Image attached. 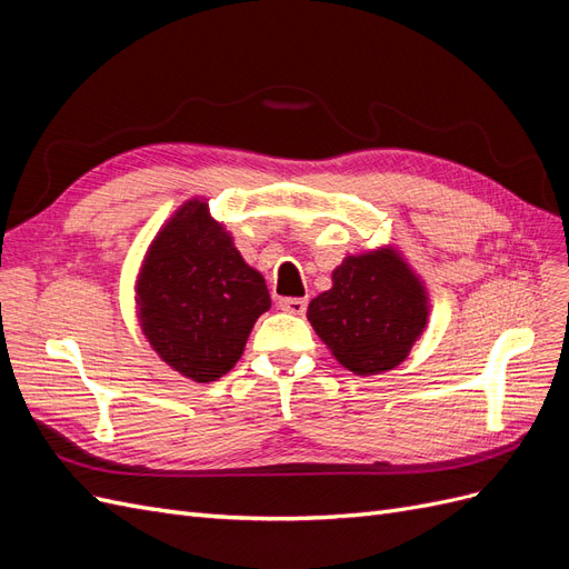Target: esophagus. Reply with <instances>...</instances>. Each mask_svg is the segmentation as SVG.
Returning <instances> with one entry per match:
<instances>
[{
  "mask_svg": "<svg viewBox=\"0 0 569 569\" xmlns=\"http://www.w3.org/2000/svg\"><path fill=\"white\" fill-rule=\"evenodd\" d=\"M280 308L291 316H303L308 301L306 299H280Z\"/></svg>",
  "mask_w": 569,
  "mask_h": 569,
  "instance_id": "obj_1",
  "label": "esophagus"
}]
</instances>
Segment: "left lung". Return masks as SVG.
Returning a JSON list of instances; mask_svg holds the SVG:
<instances>
[{
	"mask_svg": "<svg viewBox=\"0 0 569 569\" xmlns=\"http://www.w3.org/2000/svg\"><path fill=\"white\" fill-rule=\"evenodd\" d=\"M306 318L343 368L368 377L408 358L427 327L429 297L399 249L380 247L343 258Z\"/></svg>",
	"mask_w": 569,
	"mask_h": 569,
	"instance_id": "obj_1",
	"label": "left lung"
}]
</instances>
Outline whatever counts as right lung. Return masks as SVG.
Segmentation results:
<instances>
[{
    "instance_id": "right-lung-1",
    "label": "right lung",
    "mask_w": 569,
    "mask_h": 569,
    "mask_svg": "<svg viewBox=\"0 0 569 569\" xmlns=\"http://www.w3.org/2000/svg\"><path fill=\"white\" fill-rule=\"evenodd\" d=\"M137 320L166 366L216 382L270 308L263 274L237 251L206 199H189L151 239L134 282Z\"/></svg>"
}]
</instances>
